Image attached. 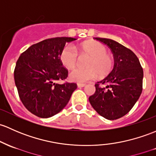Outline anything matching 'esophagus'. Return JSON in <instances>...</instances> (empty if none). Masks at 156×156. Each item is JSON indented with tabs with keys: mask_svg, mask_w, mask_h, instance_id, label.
<instances>
[{
	"mask_svg": "<svg viewBox=\"0 0 156 156\" xmlns=\"http://www.w3.org/2000/svg\"><path fill=\"white\" fill-rule=\"evenodd\" d=\"M77 85H78V87H85V85H86V84H85V83H78Z\"/></svg>",
	"mask_w": 156,
	"mask_h": 156,
	"instance_id": "34e87169",
	"label": "esophagus"
}]
</instances>
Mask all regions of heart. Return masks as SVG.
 Returning <instances> with one entry per match:
<instances>
[{"mask_svg":"<svg viewBox=\"0 0 156 156\" xmlns=\"http://www.w3.org/2000/svg\"><path fill=\"white\" fill-rule=\"evenodd\" d=\"M87 55L90 57L86 63V69H75L69 75L70 81L77 83H85L95 79L98 73L100 76H105L111 71L114 64L112 57L107 53V48L100 42L94 40L83 42L73 48L67 45L62 49L60 60L63 66L73 69L78 63V53Z\"/></svg>","mask_w":156,"mask_h":156,"instance_id":"heart-1","label":"heart"}]
</instances>
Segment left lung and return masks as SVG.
Segmentation results:
<instances>
[{
    "label": "left lung",
    "mask_w": 156,
    "mask_h": 156,
    "mask_svg": "<svg viewBox=\"0 0 156 156\" xmlns=\"http://www.w3.org/2000/svg\"><path fill=\"white\" fill-rule=\"evenodd\" d=\"M95 39L109 47L114 66L109 75L95 84L96 92L89 101L99 115L114 120L128 114L138 100L143 89V68L130 49L113 39ZM100 84L107 85L101 88Z\"/></svg>",
    "instance_id": "left-lung-1"
}]
</instances>
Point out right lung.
Returning a JSON list of instances; mask_svg holds the SVG:
<instances>
[{
  "instance_id": "right-lung-1",
  "label": "right lung",
  "mask_w": 156,
  "mask_h": 156,
  "mask_svg": "<svg viewBox=\"0 0 156 156\" xmlns=\"http://www.w3.org/2000/svg\"><path fill=\"white\" fill-rule=\"evenodd\" d=\"M75 39H45L29 47L18 59L14 70L15 83L23 105L34 115L48 118L58 114L77 88L75 83L55 82L68 77L60 54L66 42Z\"/></svg>"
}]
</instances>
